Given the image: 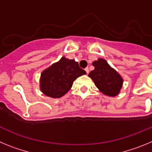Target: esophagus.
Here are the masks:
<instances>
[{
    "instance_id": "obj_1",
    "label": "esophagus",
    "mask_w": 152,
    "mask_h": 152,
    "mask_svg": "<svg viewBox=\"0 0 152 152\" xmlns=\"http://www.w3.org/2000/svg\"><path fill=\"white\" fill-rule=\"evenodd\" d=\"M84 70H85L86 73H87V74H88V73H89V68H86L85 69H84Z\"/></svg>"
}]
</instances>
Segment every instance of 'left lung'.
<instances>
[{
	"label": "left lung",
	"instance_id": "1",
	"mask_svg": "<svg viewBox=\"0 0 152 152\" xmlns=\"http://www.w3.org/2000/svg\"><path fill=\"white\" fill-rule=\"evenodd\" d=\"M94 70L88 75L96 88L104 95L116 96L120 92L123 79L116 70L103 58H98L92 63Z\"/></svg>",
	"mask_w": 152,
	"mask_h": 152
}]
</instances>
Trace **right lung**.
<instances>
[{"label": "right lung", "mask_w": 152, "mask_h": 152, "mask_svg": "<svg viewBox=\"0 0 152 152\" xmlns=\"http://www.w3.org/2000/svg\"><path fill=\"white\" fill-rule=\"evenodd\" d=\"M85 74L77 61L62 57L42 72L39 88L45 96L60 98L72 88L74 80Z\"/></svg>", "instance_id": "right-lung-1"}]
</instances>
